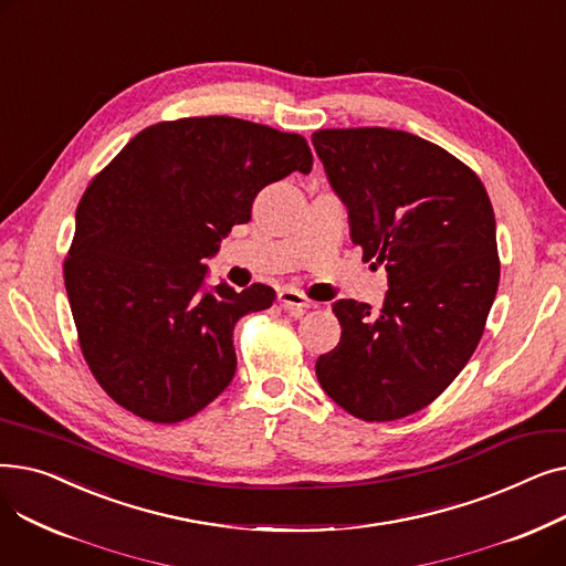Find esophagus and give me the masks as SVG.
I'll return each mask as SVG.
<instances>
[{
	"instance_id": "1",
	"label": "esophagus",
	"mask_w": 566,
	"mask_h": 566,
	"mask_svg": "<svg viewBox=\"0 0 566 566\" xmlns=\"http://www.w3.org/2000/svg\"><path fill=\"white\" fill-rule=\"evenodd\" d=\"M277 301L284 310H289L293 314H303L305 310L314 307V303L310 298H305V295L301 291H295V289H282L277 293Z\"/></svg>"
}]
</instances>
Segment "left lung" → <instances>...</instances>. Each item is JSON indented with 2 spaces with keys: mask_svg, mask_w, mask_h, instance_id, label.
Instances as JSON below:
<instances>
[{
  "mask_svg": "<svg viewBox=\"0 0 566 566\" xmlns=\"http://www.w3.org/2000/svg\"><path fill=\"white\" fill-rule=\"evenodd\" d=\"M312 144L350 241L390 282L378 314L333 305L342 339L316 376L355 418L399 420L448 388L482 339L500 280L493 206L478 174L418 135L333 128Z\"/></svg>",
  "mask_w": 566,
  "mask_h": 566,
  "instance_id": "8db88e82",
  "label": "left lung"
}]
</instances>
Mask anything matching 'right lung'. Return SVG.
I'll use <instances>...</instances> for the list:
<instances>
[{
    "label": "right lung",
    "instance_id": "add662e5",
    "mask_svg": "<svg viewBox=\"0 0 566 566\" xmlns=\"http://www.w3.org/2000/svg\"><path fill=\"white\" fill-rule=\"evenodd\" d=\"M291 171H312L301 135L195 116L142 130L86 188L64 282L84 360L118 406L174 424L224 392L233 325L275 291L208 286L206 259Z\"/></svg>",
    "mask_w": 566,
    "mask_h": 566
}]
</instances>
